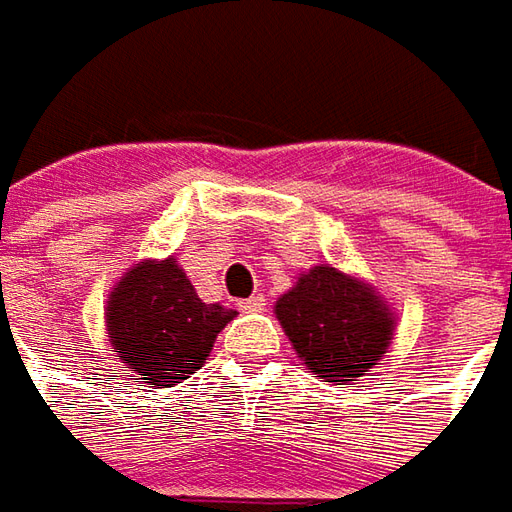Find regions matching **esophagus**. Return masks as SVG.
I'll return each instance as SVG.
<instances>
[{
  "instance_id": "34e87169",
  "label": "esophagus",
  "mask_w": 512,
  "mask_h": 512,
  "mask_svg": "<svg viewBox=\"0 0 512 512\" xmlns=\"http://www.w3.org/2000/svg\"><path fill=\"white\" fill-rule=\"evenodd\" d=\"M239 310H242V313H262V310H265V296H262V293H253L250 299H242V302H239Z\"/></svg>"
}]
</instances>
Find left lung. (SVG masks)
Wrapping results in <instances>:
<instances>
[{"label": "left lung", "mask_w": 512, "mask_h": 512, "mask_svg": "<svg viewBox=\"0 0 512 512\" xmlns=\"http://www.w3.org/2000/svg\"><path fill=\"white\" fill-rule=\"evenodd\" d=\"M273 313L302 364L330 384L359 382L382 362L399 322L376 287L333 265L299 273Z\"/></svg>", "instance_id": "obj_1"}]
</instances>
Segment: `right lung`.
<instances>
[{
  "instance_id": "obj_1",
  "label": "right lung",
  "mask_w": 512,
  "mask_h": 512,
  "mask_svg": "<svg viewBox=\"0 0 512 512\" xmlns=\"http://www.w3.org/2000/svg\"><path fill=\"white\" fill-rule=\"evenodd\" d=\"M236 310L196 296L173 256L142 259L110 287L105 330L113 353L153 387L190 379L213 350Z\"/></svg>"
}]
</instances>
